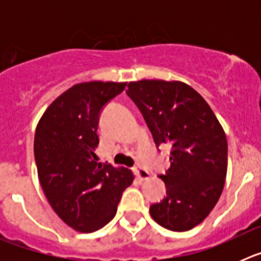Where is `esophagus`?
<instances>
[{"label": "esophagus", "mask_w": 261, "mask_h": 261, "mask_svg": "<svg viewBox=\"0 0 261 261\" xmlns=\"http://www.w3.org/2000/svg\"><path fill=\"white\" fill-rule=\"evenodd\" d=\"M133 171H135L136 176H137L140 180H147V179H150V172L146 171V170L142 168L141 166H137V167L133 168Z\"/></svg>", "instance_id": "esophagus-1"}]
</instances>
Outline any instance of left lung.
<instances>
[{
  "mask_svg": "<svg viewBox=\"0 0 261 261\" xmlns=\"http://www.w3.org/2000/svg\"><path fill=\"white\" fill-rule=\"evenodd\" d=\"M126 94L144 115L155 144L172 146L170 168L159 175L167 196L151 205V218L172 231L193 229L213 211L223 191L225 130L206 100L181 81H135Z\"/></svg>",
  "mask_w": 261,
  "mask_h": 261,
  "instance_id": "1",
  "label": "left lung"
}]
</instances>
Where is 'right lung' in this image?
Wrapping results in <instances>:
<instances>
[{
  "mask_svg": "<svg viewBox=\"0 0 261 261\" xmlns=\"http://www.w3.org/2000/svg\"><path fill=\"white\" fill-rule=\"evenodd\" d=\"M126 82L90 81L57 96L36 125L34 153L40 186L55 213L71 229L93 232L115 217L135 175L98 162L99 111Z\"/></svg>",
  "mask_w": 261,
  "mask_h": 261,
  "instance_id": "obj_1",
  "label": "right lung"
}]
</instances>
